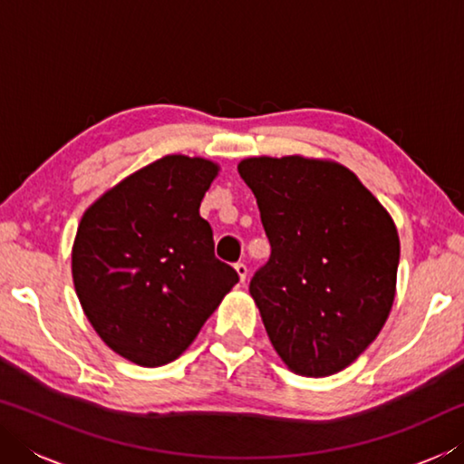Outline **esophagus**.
I'll list each match as a JSON object with an SVG mask.
<instances>
[{
    "label": "esophagus",
    "instance_id": "esophagus-1",
    "mask_svg": "<svg viewBox=\"0 0 464 464\" xmlns=\"http://www.w3.org/2000/svg\"><path fill=\"white\" fill-rule=\"evenodd\" d=\"M235 272H237V276H239L241 282H246V278H247V266L246 264H243V262L235 264Z\"/></svg>",
    "mask_w": 464,
    "mask_h": 464
}]
</instances>
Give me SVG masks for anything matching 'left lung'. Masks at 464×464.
Wrapping results in <instances>:
<instances>
[{"label": "left lung", "instance_id": "1", "mask_svg": "<svg viewBox=\"0 0 464 464\" xmlns=\"http://www.w3.org/2000/svg\"><path fill=\"white\" fill-rule=\"evenodd\" d=\"M270 260L249 293L288 371L332 376L371 345L397 293L399 233L354 171L321 157H247Z\"/></svg>", "mask_w": 464, "mask_h": 464}]
</instances>
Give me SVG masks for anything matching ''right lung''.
<instances>
[{"instance_id":"right-lung-1","label":"right lung","mask_w":464,"mask_h":464,"mask_svg":"<svg viewBox=\"0 0 464 464\" xmlns=\"http://www.w3.org/2000/svg\"><path fill=\"white\" fill-rule=\"evenodd\" d=\"M221 166L166 155L93 200L72 247L75 295L93 332L132 364L174 362L237 285L200 217Z\"/></svg>"}]
</instances>
